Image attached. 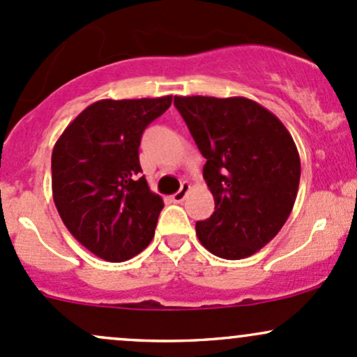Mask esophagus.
Wrapping results in <instances>:
<instances>
[{"label":"esophagus","mask_w":357,"mask_h":357,"mask_svg":"<svg viewBox=\"0 0 357 357\" xmlns=\"http://www.w3.org/2000/svg\"><path fill=\"white\" fill-rule=\"evenodd\" d=\"M188 193H190V183H186V181H185V183H183V185H181V188H179L178 193L172 195V199H174L176 203H181L183 199L186 198V195H188Z\"/></svg>","instance_id":"1"}]
</instances>
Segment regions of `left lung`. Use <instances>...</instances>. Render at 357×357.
<instances>
[{
  "mask_svg": "<svg viewBox=\"0 0 357 357\" xmlns=\"http://www.w3.org/2000/svg\"><path fill=\"white\" fill-rule=\"evenodd\" d=\"M206 164L203 178L215 211L197 222L205 249L244 259L276 237L295 205L300 155L291 135L269 109L242 96H174Z\"/></svg>",
  "mask_w": 357,
  "mask_h": 357,
  "instance_id": "1",
  "label": "left lung"
}]
</instances>
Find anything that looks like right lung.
Segmentation results:
<instances>
[{
	"instance_id": "right-lung-1",
	"label": "right lung",
	"mask_w": 357,
	"mask_h": 357,
	"mask_svg": "<svg viewBox=\"0 0 357 357\" xmlns=\"http://www.w3.org/2000/svg\"><path fill=\"white\" fill-rule=\"evenodd\" d=\"M172 96L100 100L68 125L52 151V195L79 244L101 259L121 262L154 237L164 203L140 176L139 146Z\"/></svg>"
}]
</instances>
